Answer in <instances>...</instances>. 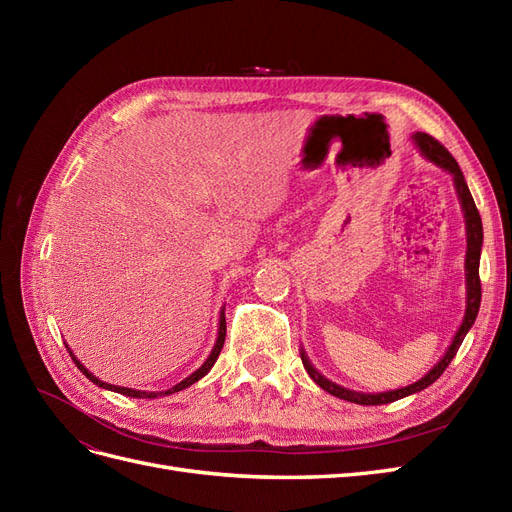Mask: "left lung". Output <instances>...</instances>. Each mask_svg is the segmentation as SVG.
<instances>
[{
    "instance_id": "obj_1",
    "label": "left lung",
    "mask_w": 512,
    "mask_h": 512,
    "mask_svg": "<svg viewBox=\"0 0 512 512\" xmlns=\"http://www.w3.org/2000/svg\"><path fill=\"white\" fill-rule=\"evenodd\" d=\"M412 141L416 143L418 151L423 153V156L433 162L436 166L448 170V173L453 175V181H455V190H457V196H459V203H461V209H463V218H466V239H468V250H466V314H463V320H461V327L459 331L455 333L451 346H448L446 354L442 356V359L433 365L427 374L410 384V386H404V389H397V391H386V393H356V391H350V389H344V386H339L331 380L324 378L320 371H316V367L309 363L307 354L301 350V361H303V367L309 374V378H312L320 389H324L327 393L339 397V399H346L350 401V404H359V406H382V404H391V401H397L401 397H408L412 393H418L427 389L429 384L436 382L442 374L444 369L448 367V363H451L455 359V354L463 342V337H466V333L472 329V324L478 316V307H480V277H478V265H480V247H483V222H480V213L474 205V198L468 190V183L466 179H463V173L459 164L455 162V158L451 156V153L446 151V147L442 143H438L436 138L425 134V132H414L412 134Z\"/></svg>"
}]
</instances>
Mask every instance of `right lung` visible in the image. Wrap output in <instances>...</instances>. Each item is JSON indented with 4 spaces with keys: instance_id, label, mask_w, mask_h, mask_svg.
<instances>
[{
    "instance_id": "right-lung-1",
    "label": "right lung",
    "mask_w": 512,
    "mask_h": 512,
    "mask_svg": "<svg viewBox=\"0 0 512 512\" xmlns=\"http://www.w3.org/2000/svg\"><path fill=\"white\" fill-rule=\"evenodd\" d=\"M224 337H226V318H224V309H222V314H220V329H218V342H215V346H213V350H211V354H209V359L200 365L192 376H188L185 380H181L179 384H175L173 389H168V391H160V393H147V391H136V389H128V386H115V384H106V382H102L100 378H96L94 374H89V369L76 359V356L72 354V350H70V356H72V361L76 363V367H79L83 374L94 382V384H98V386H102V389H108V391H115V393H121V395H128V397H138V399H153V397H162V395H170V393H177V391H183V389H188L190 384H194V382H198L200 378L203 376H207L209 374V369L215 365V361H218V356H220V352H222V346H224Z\"/></svg>"
}]
</instances>
